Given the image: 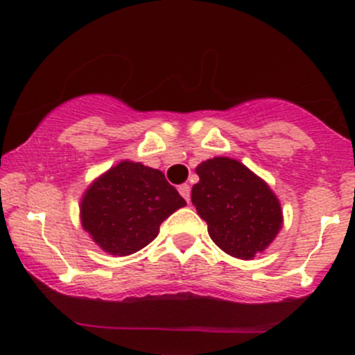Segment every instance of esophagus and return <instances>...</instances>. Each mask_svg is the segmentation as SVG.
Wrapping results in <instances>:
<instances>
[{"mask_svg": "<svg viewBox=\"0 0 355 355\" xmlns=\"http://www.w3.org/2000/svg\"><path fill=\"white\" fill-rule=\"evenodd\" d=\"M178 192H180V196L184 197V199L187 200V202H190V187H189L187 184L180 185V187H178Z\"/></svg>", "mask_w": 355, "mask_h": 355, "instance_id": "34e87169", "label": "esophagus"}]
</instances>
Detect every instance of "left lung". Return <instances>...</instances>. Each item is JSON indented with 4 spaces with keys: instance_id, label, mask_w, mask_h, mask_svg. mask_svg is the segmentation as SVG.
<instances>
[{
    "instance_id": "8db88e82",
    "label": "left lung",
    "mask_w": 355,
    "mask_h": 355,
    "mask_svg": "<svg viewBox=\"0 0 355 355\" xmlns=\"http://www.w3.org/2000/svg\"><path fill=\"white\" fill-rule=\"evenodd\" d=\"M192 204L207 231L227 255L252 260L281 231L282 209L267 182L238 159L216 156L196 168Z\"/></svg>"
}]
</instances>
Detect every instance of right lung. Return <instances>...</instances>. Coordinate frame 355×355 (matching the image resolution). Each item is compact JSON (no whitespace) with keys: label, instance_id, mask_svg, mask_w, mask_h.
I'll return each mask as SVG.
<instances>
[{"label":"right lung","instance_id":"obj_1","mask_svg":"<svg viewBox=\"0 0 355 355\" xmlns=\"http://www.w3.org/2000/svg\"><path fill=\"white\" fill-rule=\"evenodd\" d=\"M185 204L163 171L122 159L85 190L80 219L103 252L125 257L151 243L159 225Z\"/></svg>","mask_w":355,"mask_h":355}]
</instances>
